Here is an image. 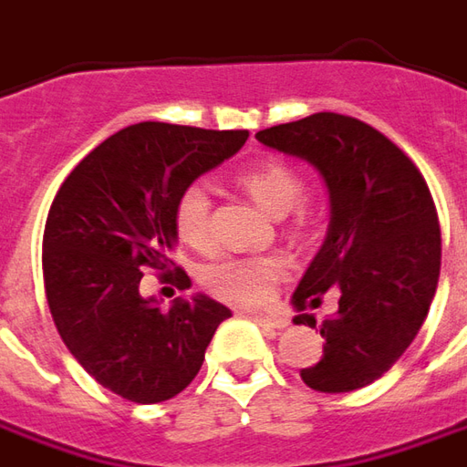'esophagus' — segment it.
<instances>
[{"mask_svg":"<svg viewBox=\"0 0 467 467\" xmlns=\"http://www.w3.org/2000/svg\"><path fill=\"white\" fill-rule=\"evenodd\" d=\"M250 318H255L257 324L265 326V328H285L288 326V318H283V316H267V313H257V311H247Z\"/></svg>","mask_w":467,"mask_h":467,"instance_id":"obj_1","label":"esophagus"}]
</instances>
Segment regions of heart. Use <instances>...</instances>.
<instances>
[{"label":"heart","mask_w":467,"mask_h":467,"mask_svg":"<svg viewBox=\"0 0 467 467\" xmlns=\"http://www.w3.org/2000/svg\"><path fill=\"white\" fill-rule=\"evenodd\" d=\"M237 184L250 194L257 207H263L273 217L288 214L303 197V179L283 161L253 166L237 177ZM210 212L212 200L207 189L202 184H189L174 204V230L179 240L194 250H210ZM283 273L285 260L280 255L223 257L204 267L202 283L214 298L253 306L265 301Z\"/></svg>","instance_id":"b5f03b06"}]
</instances>
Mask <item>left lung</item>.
<instances>
[{
  "mask_svg": "<svg viewBox=\"0 0 467 467\" xmlns=\"http://www.w3.org/2000/svg\"><path fill=\"white\" fill-rule=\"evenodd\" d=\"M255 139L303 159L328 189V233L293 293L298 316L336 288L338 311L321 324L318 364L301 369L316 392H354L389 371L425 324L440 278L435 202L417 166L384 133L338 113L280 123Z\"/></svg>",
  "mask_w": 467,
  "mask_h": 467,
  "instance_id": "8db88e82",
  "label": "left lung"
}]
</instances>
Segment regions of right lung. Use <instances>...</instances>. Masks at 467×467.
I'll return each mask as SVG.
<instances>
[{
    "label": "right lung",
    "mask_w": 467,
    "mask_h": 467,
    "mask_svg": "<svg viewBox=\"0 0 467 467\" xmlns=\"http://www.w3.org/2000/svg\"><path fill=\"white\" fill-rule=\"evenodd\" d=\"M247 136L143 120L96 146L55 194L42 237L52 321L78 364L123 400L164 402L189 387L233 316L202 293L161 311L139 283L143 267L174 265L179 194Z\"/></svg>",
    "instance_id": "right-lung-1"
}]
</instances>
